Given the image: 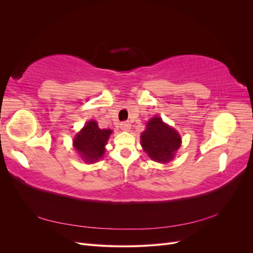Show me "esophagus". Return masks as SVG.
Masks as SVG:
<instances>
[{
  "label": "esophagus",
  "instance_id": "1",
  "mask_svg": "<svg viewBox=\"0 0 253 253\" xmlns=\"http://www.w3.org/2000/svg\"><path fill=\"white\" fill-rule=\"evenodd\" d=\"M120 127L122 131L127 132V131H129V128H131V125H129V122H127V121H124L120 124Z\"/></svg>",
  "mask_w": 253,
  "mask_h": 253
}]
</instances>
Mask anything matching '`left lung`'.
<instances>
[{"mask_svg":"<svg viewBox=\"0 0 253 253\" xmlns=\"http://www.w3.org/2000/svg\"><path fill=\"white\" fill-rule=\"evenodd\" d=\"M140 139L145 153L158 163L170 162L181 142L178 133L157 116L148 122Z\"/></svg>","mask_w":253,"mask_h":253,"instance_id":"left-lung-1","label":"left lung"}]
</instances>
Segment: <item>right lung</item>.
<instances>
[{"label":"right lung","mask_w":253,"mask_h":253,"mask_svg":"<svg viewBox=\"0 0 253 253\" xmlns=\"http://www.w3.org/2000/svg\"><path fill=\"white\" fill-rule=\"evenodd\" d=\"M111 133V129L99 128L96 121H88L76 136L74 147L86 163H95L104 154V145Z\"/></svg>","instance_id":"obj_1"}]
</instances>
